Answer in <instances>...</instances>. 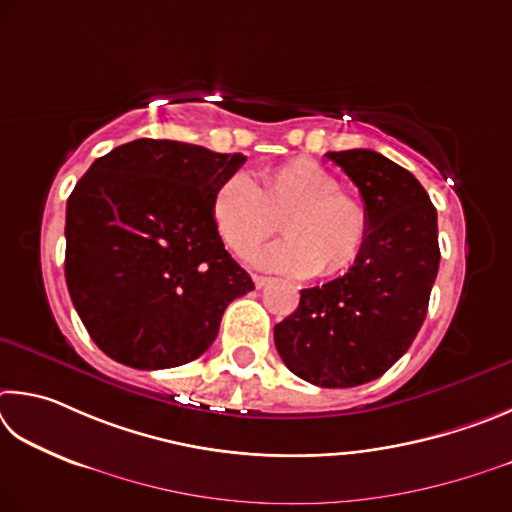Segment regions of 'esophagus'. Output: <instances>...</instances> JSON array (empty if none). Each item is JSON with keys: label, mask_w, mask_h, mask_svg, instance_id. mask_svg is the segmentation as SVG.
Listing matches in <instances>:
<instances>
[{"label": "esophagus", "mask_w": 512, "mask_h": 512, "mask_svg": "<svg viewBox=\"0 0 512 512\" xmlns=\"http://www.w3.org/2000/svg\"><path fill=\"white\" fill-rule=\"evenodd\" d=\"M272 279H267V276H258V274H254V285H256V288L258 290H261V288H265V285L267 283H270Z\"/></svg>", "instance_id": "1"}]
</instances>
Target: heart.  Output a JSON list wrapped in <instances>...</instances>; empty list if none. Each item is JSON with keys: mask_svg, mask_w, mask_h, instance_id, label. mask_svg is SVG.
<instances>
[{"mask_svg": "<svg viewBox=\"0 0 512 512\" xmlns=\"http://www.w3.org/2000/svg\"><path fill=\"white\" fill-rule=\"evenodd\" d=\"M333 170L299 157L276 166L258 184L233 173L215 188L213 222L231 251L245 254L279 227L285 236L251 254V263L292 276H339L360 261L369 240L364 206L342 193Z\"/></svg>", "mask_w": 512, "mask_h": 512, "instance_id": "obj_1", "label": "heart"}]
</instances>
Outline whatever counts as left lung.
Listing matches in <instances>:
<instances>
[{
    "label": "left lung",
    "mask_w": 512,
    "mask_h": 512,
    "mask_svg": "<svg viewBox=\"0 0 512 512\" xmlns=\"http://www.w3.org/2000/svg\"><path fill=\"white\" fill-rule=\"evenodd\" d=\"M360 188L369 240L339 279L301 290L274 326L285 366L317 387H360L387 373L423 326L438 274V224L418 179L380 152H326Z\"/></svg>",
    "instance_id": "left-lung-1"
}]
</instances>
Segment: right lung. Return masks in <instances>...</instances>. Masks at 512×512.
<instances>
[{
    "label": "right lung",
    "mask_w": 512,
    "mask_h": 512,
    "mask_svg": "<svg viewBox=\"0 0 512 512\" xmlns=\"http://www.w3.org/2000/svg\"><path fill=\"white\" fill-rule=\"evenodd\" d=\"M245 155L137 139L98 157L67 200L65 279L89 337L141 371L193 362L233 299L254 290L213 222Z\"/></svg>",
    "instance_id": "right-lung-1"
}]
</instances>
